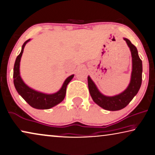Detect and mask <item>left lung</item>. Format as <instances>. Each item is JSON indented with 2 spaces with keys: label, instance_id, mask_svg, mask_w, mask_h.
I'll return each instance as SVG.
<instances>
[{
  "label": "left lung",
  "instance_id": "left-lung-1",
  "mask_svg": "<svg viewBox=\"0 0 155 155\" xmlns=\"http://www.w3.org/2000/svg\"><path fill=\"white\" fill-rule=\"evenodd\" d=\"M129 47L132 56V72L130 84L124 92L114 96H106L102 94L91 77H88L89 92L95 103L102 108L109 111H117L127 106L135 95L138 93L142 83V60L138 56L136 47L128 39L124 38Z\"/></svg>",
  "mask_w": 155,
  "mask_h": 155
}]
</instances>
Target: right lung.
<instances>
[{
	"label": "right lung",
	"mask_w": 155,
	"mask_h": 155,
	"mask_svg": "<svg viewBox=\"0 0 155 155\" xmlns=\"http://www.w3.org/2000/svg\"><path fill=\"white\" fill-rule=\"evenodd\" d=\"M30 39L26 41L21 47V53L17 57L14 65V71H13V78H14V85L17 93L23 97V99L31 106L32 107L38 109V110H47L57 105L64 100L66 95L67 86L70 81L74 77V74L69 76L64 81L62 88L58 92L53 94H45V93L38 92L29 88L27 84H25L21 79L19 73V64L21 55H22L24 48L25 45L29 42Z\"/></svg>",
	"instance_id": "add662e5"
}]
</instances>
